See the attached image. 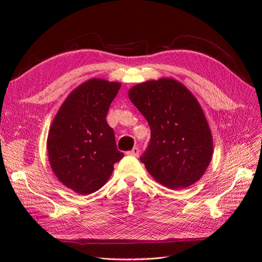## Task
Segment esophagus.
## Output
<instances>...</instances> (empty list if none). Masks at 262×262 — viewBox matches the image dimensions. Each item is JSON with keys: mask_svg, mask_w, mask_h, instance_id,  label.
I'll use <instances>...</instances> for the list:
<instances>
[{"mask_svg": "<svg viewBox=\"0 0 262 262\" xmlns=\"http://www.w3.org/2000/svg\"><path fill=\"white\" fill-rule=\"evenodd\" d=\"M139 153H140V149H139V147H133L131 150H129L128 153V155H130V156H136V157H138L139 156Z\"/></svg>", "mask_w": 262, "mask_h": 262, "instance_id": "1", "label": "esophagus"}]
</instances>
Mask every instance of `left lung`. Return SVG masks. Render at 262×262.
I'll use <instances>...</instances> for the list:
<instances>
[{
    "label": "left lung",
    "instance_id": "obj_1",
    "mask_svg": "<svg viewBox=\"0 0 262 262\" xmlns=\"http://www.w3.org/2000/svg\"><path fill=\"white\" fill-rule=\"evenodd\" d=\"M129 98L149 124V143L140 157L147 171L170 189L193 185L211 162L213 140L192 93L176 80L160 78L133 86Z\"/></svg>",
    "mask_w": 262,
    "mask_h": 262
}]
</instances>
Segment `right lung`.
<instances>
[{
  "label": "right lung",
  "mask_w": 262,
  "mask_h": 262,
  "mask_svg": "<svg viewBox=\"0 0 262 262\" xmlns=\"http://www.w3.org/2000/svg\"><path fill=\"white\" fill-rule=\"evenodd\" d=\"M121 84L92 78L71 93L55 115L47 141L55 176L80 194L104 186L123 153L106 117Z\"/></svg>",
  "instance_id": "obj_1"
}]
</instances>
